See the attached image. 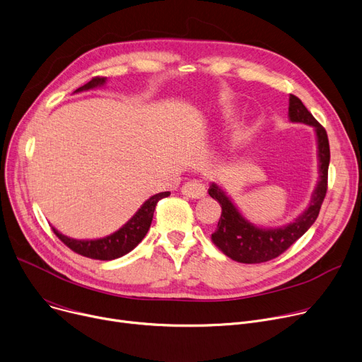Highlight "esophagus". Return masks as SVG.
<instances>
[{
  "label": "esophagus",
  "instance_id": "34e87169",
  "mask_svg": "<svg viewBox=\"0 0 362 362\" xmlns=\"http://www.w3.org/2000/svg\"><path fill=\"white\" fill-rule=\"evenodd\" d=\"M181 191L184 196L191 197V199H202L206 196V188L199 181H189V182L184 184Z\"/></svg>",
  "mask_w": 362,
  "mask_h": 362
}]
</instances>
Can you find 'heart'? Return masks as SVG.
Returning a JSON list of instances; mask_svg holds the SVG:
<instances>
[{
  "label": "heart",
  "mask_w": 362,
  "mask_h": 362,
  "mask_svg": "<svg viewBox=\"0 0 362 362\" xmlns=\"http://www.w3.org/2000/svg\"><path fill=\"white\" fill-rule=\"evenodd\" d=\"M230 144H232V147H237V146L240 144V137H233L232 141H230Z\"/></svg>",
  "instance_id": "heart-1"
}]
</instances>
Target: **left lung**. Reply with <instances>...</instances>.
I'll use <instances>...</instances> for the list:
<instances>
[{
	"label": "left lung",
	"mask_w": 362,
	"mask_h": 362,
	"mask_svg": "<svg viewBox=\"0 0 362 362\" xmlns=\"http://www.w3.org/2000/svg\"><path fill=\"white\" fill-rule=\"evenodd\" d=\"M288 118L291 122H301L313 127L317 141L318 180L311 193L310 203L304 209L303 214H300L291 223H286L284 226L263 228L250 222L219 184H210V197L219 202L222 207V215L218 222V229L211 233V241H214L228 257L235 262L254 264L269 262L274 257L281 256L285 250H288L311 228L325 200L327 189V171L330 162L327 133L310 114L301 99L293 95L289 96Z\"/></svg>",
	"instance_id": "left-lung-1"
}]
</instances>
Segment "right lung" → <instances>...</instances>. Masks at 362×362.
<instances>
[{
  "label": "right lung",
  "mask_w": 362,
  "mask_h": 362,
  "mask_svg": "<svg viewBox=\"0 0 362 362\" xmlns=\"http://www.w3.org/2000/svg\"><path fill=\"white\" fill-rule=\"evenodd\" d=\"M105 83H106V77H95L89 83L84 84V86L74 90V93L102 88ZM169 194H171L169 191H163V193H158L152 197H148L129 222L124 223L118 230L102 238L76 240V238L64 235V233H61L54 226L52 229L55 235L77 254H81L84 257L95 259V260H114L125 256L127 252H130L139 245V243L147 233L148 228H151V223L153 219V211L158 202L163 197H168Z\"/></svg>",
  "instance_id": "right-lung-1"
}]
</instances>
